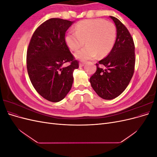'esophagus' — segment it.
Masks as SVG:
<instances>
[{
  "instance_id": "34e87169",
  "label": "esophagus",
  "mask_w": 157,
  "mask_h": 157,
  "mask_svg": "<svg viewBox=\"0 0 157 157\" xmlns=\"http://www.w3.org/2000/svg\"><path fill=\"white\" fill-rule=\"evenodd\" d=\"M84 64H85V63H84V62H80V63H79V66H80V67H82V66H84Z\"/></svg>"
}]
</instances>
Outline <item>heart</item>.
Returning a JSON list of instances; mask_svg holds the SVG:
<instances>
[{"mask_svg":"<svg viewBox=\"0 0 157 157\" xmlns=\"http://www.w3.org/2000/svg\"><path fill=\"white\" fill-rule=\"evenodd\" d=\"M117 28L114 23L102 19L86 20L76 25L75 32H69L65 36L66 44L73 51L84 44L86 46L76 52V58L84 61L107 56L115 43Z\"/></svg>","mask_w":157,"mask_h":157,"instance_id":"b5f03b06","label":"heart"}]
</instances>
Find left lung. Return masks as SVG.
I'll list each match as a JSON object with an SVG mask.
<instances>
[{"mask_svg": "<svg viewBox=\"0 0 157 157\" xmlns=\"http://www.w3.org/2000/svg\"><path fill=\"white\" fill-rule=\"evenodd\" d=\"M110 17L117 27L115 43L106 58L96 63V73L90 78L94 91L104 99H113L124 91L134 75L136 62L135 45L129 31L117 17Z\"/></svg>", "mask_w": 157, "mask_h": 157, "instance_id": "8db88e82", "label": "left lung"}]
</instances>
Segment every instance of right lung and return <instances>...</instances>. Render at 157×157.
Instances as JSON below:
<instances>
[{"label": "right lung", "instance_id": "1", "mask_svg": "<svg viewBox=\"0 0 157 157\" xmlns=\"http://www.w3.org/2000/svg\"><path fill=\"white\" fill-rule=\"evenodd\" d=\"M73 21L51 18L36 28L27 52V72L33 87L42 97L58 102L72 87L73 71L78 61L65 42V32ZM65 63L70 64L63 68Z\"/></svg>", "mask_w": 157, "mask_h": 157}]
</instances>
